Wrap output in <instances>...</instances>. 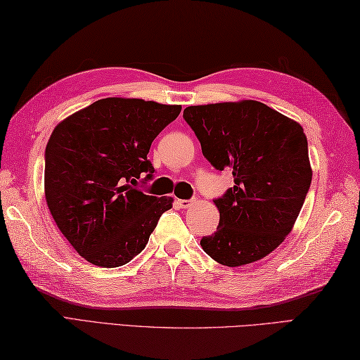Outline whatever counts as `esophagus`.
Here are the masks:
<instances>
[{
    "label": "esophagus",
    "mask_w": 360,
    "mask_h": 360,
    "mask_svg": "<svg viewBox=\"0 0 360 360\" xmlns=\"http://www.w3.org/2000/svg\"><path fill=\"white\" fill-rule=\"evenodd\" d=\"M178 204H179V207H182V209H188L190 205L193 204V201H190V200H178Z\"/></svg>",
    "instance_id": "1"
}]
</instances>
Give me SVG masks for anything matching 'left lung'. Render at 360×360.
<instances>
[{
  "instance_id": "1",
  "label": "left lung",
  "mask_w": 360,
  "mask_h": 360,
  "mask_svg": "<svg viewBox=\"0 0 360 360\" xmlns=\"http://www.w3.org/2000/svg\"><path fill=\"white\" fill-rule=\"evenodd\" d=\"M184 119L204 158L233 174V187L213 201L219 224L202 236L204 252L231 267L269 255L292 231L311 186L303 128L257 101L187 106Z\"/></svg>"
}]
</instances>
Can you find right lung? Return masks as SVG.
<instances>
[{
  "instance_id": "add662e5",
  "label": "right lung",
  "mask_w": 360,
  "mask_h": 360,
  "mask_svg": "<svg viewBox=\"0 0 360 360\" xmlns=\"http://www.w3.org/2000/svg\"><path fill=\"white\" fill-rule=\"evenodd\" d=\"M181 105L108 97L53 128L44 151V195L60 232L86 262L127 264L147 246L173 198L133 187L153 179L151 142Z\"/></svg>"
}]
</instances>
